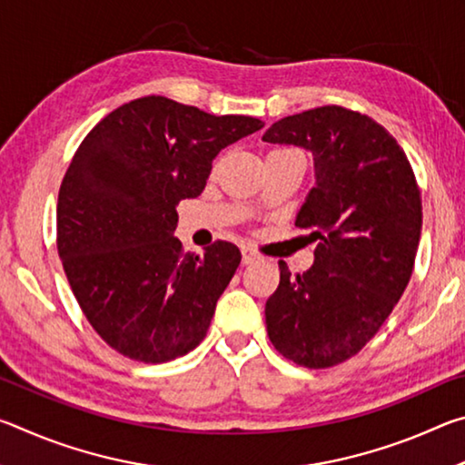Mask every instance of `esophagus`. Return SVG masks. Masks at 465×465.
<instances>
[{"label":"esophagus","instance_id":"esophagus-1","mask_svg":"<svg viewBox=\"0 0 465 465\" xmlns=\"http://www.w3.org/2000/svg\"><path fill=\"white\" fill-rule=\"evenodd\" d=\"M258 252L254 250V248H250V246H242V262L243 264H252V262H256L258 261Z\"/></svg>","mask_w":465,"mask_h":465}]
</instances>
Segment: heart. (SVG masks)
<instances>
[{"mask_svg": "<svg viewBox=\"0 0 465 465\" xmlns=\"http://www.w3.org/2000/svg\"><path fill=\"white\" fill-rule=\"evenodd\" d=\"M274 152H295V149H287V147H281V149H274Z\"/></svg>", "mask_w": 465, "mask_h": 465, "instance_id": "b5f03b06", "label": "heart"}]
</instances>
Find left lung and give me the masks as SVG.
Returning a JSON list of instances; mask_svg holds the SVG:
<instances>
[{"mask_svg":"<svg viewBox=\"0 0 465 465\" xmlns=\"http://www.w3.org/2000/svg\"><path fill=\"white\" fill-rule=\"evenodd\" d=\"M312 152L316 186L295 225L310 232L312 269L281 281L264 308L282 357L334 367L363 349L412 277L422 203L411 162L380 123L342 106L285 116L262 135Z\"/></svg>","mask_w":465,"mask_h":465,"instance_id":"left-lung-1","label":"left lung"}]
</instances>
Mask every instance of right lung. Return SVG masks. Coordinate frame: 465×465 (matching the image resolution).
I'll list each match as a JSON object with an SVG mask.
<instances>
[{
  "label": "right lung",
  "instance_id": "1",
  "mask_svg": "<svg viewBox=\"0 0 465 465\" xmlns=\"http://www.w3.org/2000/svg\"><path fill=\"white\" fill-rule=\"evenodd\" d=\"M262 127L145 96L77 147L59 188L57 250L84 316L116 352L166 363L207 336L242 254L222 240L184 252L176 204L203 193L223 147Z\"/></svg>",
  "mask_w": 465,
  "mask_h": 465
}]
</instances>
